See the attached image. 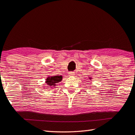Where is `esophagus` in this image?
Instances as JSON below:
<instances>
[{
	"mask_svg": "<svg viewBox=\"0 0 135 135\" xmlns=\"http://www.w3.org/2000/svg\"><path fill=\"white\" fill-rule=\"evenodd\" d=\"M68 74H69L70 76H73L74 74V73H73V72H69V73H68Z\"/></svg>",
	"mask_w": 135,
	"mask_h": 135,
	"instance_id": "obj_1",
	"label": "esophagus"
}]
</instances>
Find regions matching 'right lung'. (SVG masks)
I'll use <instances>...</instances> for the list:
<instances>
[{
  "instance_id": "obj_1",
  "label": "right lung",
  "mask_w": 135,
  "mask_h": 135,
  "mask_svg": "<svg viewBox=\"0 0 135 135\" xmlns=\"http://www.w3.org/2000/svg\"><path fill=\"white\" fill-rule=\"evenodd\" d=\"M62 76L57 75V76H53V77H48L46 78V83L48 85H50V86H55V84H57V83L61 81L62 80Z\"/></svg>"
}]
</instances>
